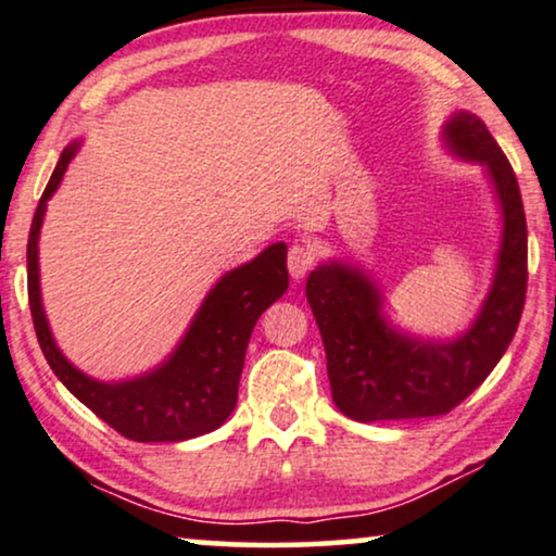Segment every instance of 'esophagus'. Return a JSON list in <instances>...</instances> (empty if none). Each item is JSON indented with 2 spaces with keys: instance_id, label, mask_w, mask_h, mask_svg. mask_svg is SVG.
<instances>
[{
  "instance_id": "esophagus-1",
  "label": "esophagus",
  "mask_w": 556,
  "mask_h": 556,
  "mask_svg": "<svg viewBox=\"0 0 556 556\" xmlns=\"http://www.w3.org/2000/svg\"><path fill=\"white\" fill-rule=\"evenodd\" d=\"M314 263H316V252L312 244L308 242L291 244V250H288V273H291V278L301 280L308 270L314 268Z\"/></svg>"
}]
</instances>
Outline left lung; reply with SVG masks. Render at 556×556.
<instances>
[{
  "label": "left lung",
  "instance_id": "1",
  "mask_svg": "<svg viewBox=\"0 0 556 556\" xmlns=\"http://www.w3.org/2000/svg\"><path fill=\"white\" fill-rule=\"evenodd\" d=\"M446 148L482 163L495 186L503 237L493 286L472 327L452 342L416 340L383 316V293L348 263H324L306 280V299L319 324L331 399L355 421L424 419L459 406L514 340L529 280V240L516 173L485 122L457 112L444 127Z\"/></svg>",
  "mask_w": 556,
  "mask_h": 556
}]
</instances>
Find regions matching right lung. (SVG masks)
Here are the masks:
<instances>
[{
    "mask_svg": "<svg viewBox=\"0 0 556 556\" xmlns=\"http://www.w3.org/2000/svg\"><path fill=\"white\" fill-rule=\"evenodd\" d=\"M78 142L61 153L53 176L35 208L27 237V299L40 350L50 370L63 386L132 442H184L208 434L229 419L237 403V388L250 334L261 314L288 288L286 244L276 242L255 261L222 276L193 316L176 352L161 367L122 383H102L76 370L50 334L40 301L38 237L46 204L61 186Z\"/></svg>",
    "mask_w": 556,
    "mask_h": 556,
    "instance_id": "add662e5",
    "label": "right lung"
}]
</instances>
